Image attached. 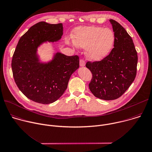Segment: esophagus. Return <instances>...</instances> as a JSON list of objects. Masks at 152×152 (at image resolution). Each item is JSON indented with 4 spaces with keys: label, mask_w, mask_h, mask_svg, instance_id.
I'll use <instances>...</instances> for the list:
<instances>
[{
    "label": "esophagus",
    "mask_w": 152,
    "mask_h": 152,
    "mask_svg": "<svg viewBox=\"0 0 152 152\" xmlns=\"http://www.w3.org/2000/svg\"><path fill=\"white\" fill-rule=\"evenodd\" d=\"M79 64H80V66L81 67H83L85 66V61L83 60H80V61H79Z\"/></svg>",
    "instance_id": "esophagus-1"
}]
</instances>
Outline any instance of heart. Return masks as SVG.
<instances>
[{
	"label": "heart",
	"instance_id": "b5f03b06",
	"mask_svg": "<svg viewBox=\"0 0 152 152\" xmlns=\"http://www.w3.org/2000/svg\"><path fill=\"white\" fill-rule=\"evenodd\" d=\"M73 40L77 46L86 48V55L92 60L98 61L107 57L113 48L115 34L109 28L96 26L75 28Z\"/></svg>",
	"mask_w": 152,
	"mask_h": 152
}]
</instances>
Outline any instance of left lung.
<instances>
[{"instance_id":"8db88e82","label":"left lung","mask_w":152,"mask_h":152,"mask_svg":"<svg viewBox=\"0 0 152 152\" xmlns=\"http://www.w3.org/2000/svg\"><path fill=\"white\" fill-rule=\"evenodd\" d=\"M115 34L114 48L101 61H88L92 77L89 88L93 95L104 100L121 96L137 74V53L131 37L117 21L110 20Z\"/></svg>"}]
</instances>
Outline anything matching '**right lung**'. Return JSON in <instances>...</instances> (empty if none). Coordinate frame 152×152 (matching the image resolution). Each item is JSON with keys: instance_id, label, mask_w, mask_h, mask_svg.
Wrapping results in <instances>:
<instances>
[{"instance_id": "add662e5", "label": "right lung", "mask_w": 152, "mask_h": 152, "mask_svg": "<svg viewBox=\"0 0 152 152\" xmlns=\"http://www.w3.org/2000/svg\"><path fill=\"white\" fill-rule=\"evenodd\" d=\"M62 23L41 21L20 39L12 59L14 80L23 94L34 102L47 104L57 101L67 88L72 73L79 67L77 56L57 53L48 64L39 62L37 46L43 42H56L63 34Z\"/></svg>"}]
</instances>
